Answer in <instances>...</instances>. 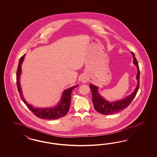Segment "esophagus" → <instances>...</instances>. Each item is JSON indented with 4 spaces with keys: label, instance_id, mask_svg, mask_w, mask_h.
Segmentation results:
<instances>
[{
    "label": "esophagus",
    "instance_id": "1",
    "mask_svg": "<svg viewBox=\"0 0 157 157\" xmlns=\"http://www.w3.org/2000/svg\"><path fill=\"white\" fill-rule=\"evenodd\" d=\"M87 77L85 76H82V78H81V82H82V83H85L86 82H87Z\"/></svg>",
    "mask_w": 157,
    "mask_h": 157
}]
</instances>
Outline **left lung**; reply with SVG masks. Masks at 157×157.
Here are the masks:
<instances>
[{
  "label": "left lung",
  "instance_id": "8db88e82",
  "mask_svg": "<svg viewBox=\"0 0 157 157\" xmlns=\"http://www.w3.org/2000/svg\"><path fill=\"white\" fill-rule=\"evenodd\" d=\"M133 58V63L137 67L138 73L136 75V79L138 80V85L136 86L133 93L125 98L124 99L116 101L114 102H109L100 95L98 91V87L93 85L92 84L90 85L91 93H92V101L94 104V107L98 113L105 115L114 114L117 113L120 111L127 108L129 105L131 103L133 98L136 95L139 87V79H140V70L138 65V61L135 56L133 52H131Z\"/></svg>",
  "mask_w": 157,
  "mask_h": 157
}]
</instances>
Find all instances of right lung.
<instances>
[{
	"label": "right lung",
	"mask_w": 157,
	"mask_h": 157,
	"mask_svg": "<svg viewBox=\"0 0 157 157\" xmlns=\"http://www.w3.org/2000/svg\"><path fill=\"white\" fill-rule=\"evenodd\" d=\"M25 56V54L20 58L17 71V85L18 92L19 93V95L23 102L29 109L33 113V114L39 117L40 119L45 120H56L66 116L70 109L72 91L78 85L74 86L73 87H71V88H69L64 91L62 94V98L60 100V101L56 106L50 108H34L33 106L28 104L26 100L24 99L21 90V87L20 86L19 78L21 74V65L22 64V62H24Z\"/></svg>",
	"instance_id": "1"
}]
</instances>
